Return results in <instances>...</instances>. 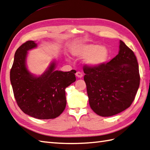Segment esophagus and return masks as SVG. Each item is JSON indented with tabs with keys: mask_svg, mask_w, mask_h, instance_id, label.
Here are the masks:
<instances>
[{
	"mask_svg": "<svg viewBox=\"0 0 150 150\" xmlns=\"http://www.w3.org/2000/svg\"><path fill=\"white\" fill-rule=\"evenodd\" d=\"M75 75L78 78H82V77H83V75H82V73L80 71H77V73H76Z\"/></svg>",
	"mask_w": 150,
	"mask_h": 150,
	"instance_id": "obj_1",
	"label": "esophagus"
}]
</instances>
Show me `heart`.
<instances>
[{
    "mask_svg": "<svg viewBox=\"0 0 150 150\" xmlns=\"http://www.w3.org/2000/svg\"><path fill=\"white\" fill-rule=\"evenodd\" d=\"M73 55L84 57L86 64L91 67H97L106 62L110 57V52L106 46H99L94 44H84L77 45L73 48Z\"/></svg>",
    "mask_w": 150,
    "mask_h": 150,
    "instance_id": "1",
    "label": "heart"
}]
</instances>
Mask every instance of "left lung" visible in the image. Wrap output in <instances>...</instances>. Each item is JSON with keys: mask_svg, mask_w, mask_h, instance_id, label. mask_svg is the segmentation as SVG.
<instances>
[{"mask_svg": "<svg viewBox=\"0 0 150 150\" xmlns=\"http://www.w3.org/2000/svg\"><path fill=\"white\" fill-rule=\"evenodd\" d=\"M90 106L102 117L117 115L128 108L139 87V64L133 51L120 40L118 55L99 66H84Z\"/></svg>", "mask_w": 150, "mask_h": 150, "instance_id": "1", "label": "left lung"}]
</instances>
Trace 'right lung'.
Returning <instances> with one entry per match:
<instances>
[{"mask_svg": "<svg viewBox=\"0 0 150 150\" xmlns=\"http://www.w3.org/2000/svg\"><path fill=\"white\" fill-rule=\"evenodd\" d=\"M37 46L28 40L16 51L10 71L14 97L24 113L38 119H55L65 109V89L76 81V71L55 70L56 62L53 61L42 75H34L27 68L26 58L28 51Z\"/></svg>", "mask_w": 150, "mask_h": 150, "instance_id": "add662e5", "label": "right lung"}]
</instances>
